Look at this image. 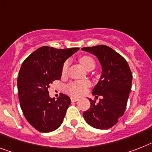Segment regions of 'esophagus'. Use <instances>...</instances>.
Returning a JSON list of instances; mask_svg holds the SVG:
<instances>
[{"label": "esophagus", "instance_id": "1", "mask_svg": "<svg viewBox=\"0 0 152 152\" xmlns=\"http://www.w3.org/2000/svg\"><path fill=\"white\" fill-rule=\"evenodd\" d=\"M71 102H77L79 100V99L78 98H76V97H71Z\"/></svg>", "mask_w": 152, "mask_h": 152}]
</instances>
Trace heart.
I'll return each mask as SVG.
<instances>
[{
    "label": "heart",
    "mask_w": 152,
    "mask_h": 152,
    "mask_svg": "<svg viewBox=\"0 0 152 152\" xmlns=\"http://www.w3.org/2000/svg\"><path fill=\"white\" fill-rule=\"evenodd\" d=\"M79 61L81 64L84 66L85 69H94L96 66V63L92 57L90 56H82L79 58ZM69 62L65 61L61 68V72L63 75L67 73L68 69ZM90 86V82L88 81H72L65 86V91L66 92L71 96H81L86 92L88 88Z\"/></svg>",
    "instance_id": "b5f03b06"
}]
</instances>
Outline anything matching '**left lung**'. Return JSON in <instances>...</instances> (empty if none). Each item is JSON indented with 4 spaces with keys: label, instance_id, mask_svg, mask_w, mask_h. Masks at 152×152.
<instances>
[{
    "label": "left lung",
    "instance_id": "left-lung-1",
    "mask_svg": "<svg viewBox=\"0 0 152 152\" xmlns=\"http://www.w3.org/2000/svg\"><path fill=\"white\" fill-rule=\"evenodd\" d=\"M82 50L97 56L102 75L92 90L93 96H102L96 103L90 99V108L83 113L85 121L96 129L112 127L124 115L132 84V73L126 61L105 45L84 47Z\"/></svg>",
    "mask_w": 152,
    "mask_h": 152
}]
</instances>
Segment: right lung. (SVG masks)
I'll list each match as a JSON object with an SVG mask.
<instances>
[{
	"mask_svg": "<svg viewBox=\"0 0 152 152\" xmlns=\"http://www.w3.org/2000/svg\"><path fill=\"white\" fill-rule=\"evenodd\" d=\"M78 50L42 46L22 63L18 77L20 106L27 121L40 132L53 131L64 121L71 99L61 93L55 100L48 88L61 78L65 61Z\"/></svg>",
	"mask_w": 152,
	"mask_h": 152,
	"instance_id": "right-lung-1",
	"label": "right lung"
}]
</instances>
